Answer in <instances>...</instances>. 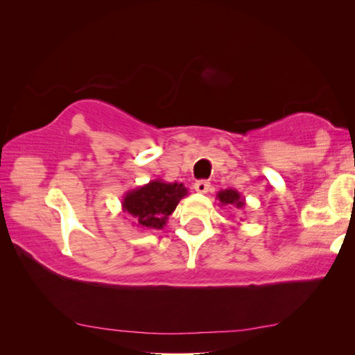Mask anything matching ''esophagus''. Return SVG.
<instances>
[{"label": "esophagus", "mask_w": 355, "mask_h": 355, "mask_svg": "<svg viewBox=\"0 0 355 355\" xmlns=\"http://www.w3.org/2000/svg\"><path fill=\"white\" fill-rule=\"evenodd\" d=\"M194 189L200 194H207L209 189H210V182L207 180H197L194 184Z\"/></svg>", "instance_id": "esophagus-1"}]
</instances>
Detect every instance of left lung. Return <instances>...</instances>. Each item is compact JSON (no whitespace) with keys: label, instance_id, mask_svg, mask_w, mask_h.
<instances>
[{"label":"left lung","instance_id":"1","mask_svg":"<svg viewBox=\"0 0 355 355\" xmlns=\"http://www.w3.org/2000/svg\"><path fill=\"white\" fill-rule=\"evenodd\" d=\"M216 198L219 200V206H234L235 209H244L245 206V200L244 197L240 194V192L237 189H220L218 194H216Z\"/></svg>","mask_w":355,"mask_h":355}]
</instances>
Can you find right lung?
Listing matches in <instances>:
<instances>
[{
  "label": "right lung",
  "instance_id": "right-lung-1",
  "mask_svg": "<svg viewBox=\"0 0 355 355\" xmlns=\"http://www.w3.org/2000/svg\"><path fill=\"white\" fill-rule=\"evenodd\" d=\"M188 196L184 184L154 179L149 184L125 192L121 207L141 230H163L179 201Z\"/></svg>",
  "mask_w": 355,
  "mask_h": 355
}]
</instances>
